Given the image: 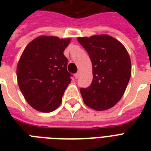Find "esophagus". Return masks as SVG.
I'll list each match as a JSON object with an SVG mask.
<instances>
[{"label": "esophagus", "instance_id": "esophagus-1", "mask_svg": "<svg viewBox=\"0 0 151 151\" xmlns=\"http://www.w3.org/2000/svg\"><path fill=\"white\" fill-rule=\"evenodd\" d=\"M79 76H80V73H79V72H78V73L74 74V78H75L76 79H78V78H79Z\"/></svg>", "mask_w": 151, "mask_h": 151}]
</instances>
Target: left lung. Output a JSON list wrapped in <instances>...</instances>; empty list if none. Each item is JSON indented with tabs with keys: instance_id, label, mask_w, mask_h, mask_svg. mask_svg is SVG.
Returning a JSON list of instances; mask_svg holds the SVG:
<instances>
[{
	"instance_id": "left-lung-1",
	"label": "left lung",
	"mask_w": 151,
	"mask_h": 151,
	"mask_svg": "<svg viewBox=\"0 0 151 151\" xmlns=\"http://www.w3.org/2000/svg\"><path fill=\"white\" fill-rule=\"evenodd\" d=\"M78 41L92 65V84L80 90L83 101L93 110H108L122 99L131 77L129 53L119 41L107 34L79 37Z\"/></svg>"
}]
</instances>
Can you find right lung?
<instances>
[{
	"label": "right lung",
	"instance_id": "add662e5",
	"mask_svg": "<svg viewBox=\"0 0 151 151\" xmlns=\"http://www.w3.org/2000/svg\"><path fill=\"white\" fill-rule=\"evenodd\" d=\"M70 38L40 36L30 41L18 62V85L35 110L48 113L59 107L71 74L67 71L65 48Z\"/></svg>",
	"mask_w": 151,
	"mask_h": 151
}]
</instances>
